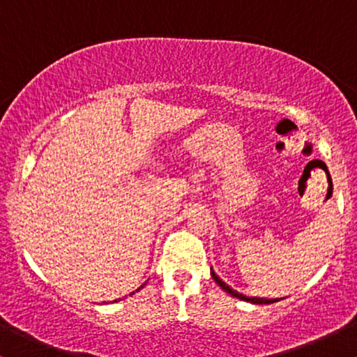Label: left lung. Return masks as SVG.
<instances>
[{
    "mask_svg": "<svg viewBox=\"0 0 357 357\" xmlns=\"http://www.w3.org/2000/svg\"><path fill=\"white\" fill-rule=\"evenodd\" d=\"M211 277L215 278V282L216 284H218L221 289L225 290V292L227 294H230V296H233V297H236V298H240V301H245V302H252V304H273V302H278L277 298H260V297H247V296H243V294H238L236 292V290H233L231 287H228L227 284H225L223 280H221V278L216 275L215 272H213L211 270Z\"/></svg>",
    "mask_w": 357,
    "mask_h": 357,
    "instance_id": "left-lung-1",
    "label": "left lung"
}]
</instances>
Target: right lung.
I'll return each mask as SVG.
<instances>
[{"instance_id": "add662e5", "label": "right lung", "mask_w": 357, "mask_h": 357, "mask_svg": "<svg viewBox=\"0 0 357 357\" xmlns=\"http://www.w3.org/2000/svg\"><path fill=\"white\" fill-rule=\"evenodd\" d=\"M141 289H142V287H141ZM137 290H139V289H137ZM132 294H134V292H132ZM132 294H130V296H132Z\"/></svg>"}]
</instances>
